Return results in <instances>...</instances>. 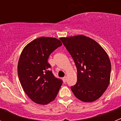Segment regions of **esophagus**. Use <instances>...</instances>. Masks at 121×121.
I'll return each instance as SVG.
<instances>
[{
	"label": "esophagus",
	"instance_id": "obj_1",
	"mask_svg": "<svg viewBox=\"0 0 121 121\" xmlns=\"http://www.w3.org/2000/svg\"><path fill=\"white\" fill-rule=\"evenodd\" d=\"M62 80H63V82H64V83H65L66 81H67V77L65 76L64 78H63Z\"/></svg>",
	"mask_w": 121,
	"mask_h": 121
}]
</instances>
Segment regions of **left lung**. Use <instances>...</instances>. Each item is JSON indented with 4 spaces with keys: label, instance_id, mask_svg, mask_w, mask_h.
Masks as SVG:
<instances>
[{
    "label": "left lung",
    "instance_id": "8db88e82",
    "mask_svg": "<svg viewBox=\"0 0 121 121\" xmlns=\"http://www.w3.org/2000/svg\"><path fill=\"white\" fill-rule=\"evenodd\" d=\"M76 66L77 82L71 87L78 99L94 102L107 88L111 62L104 49L93 39L84 35L60 37Z\"/></svg>",
    "mask_w": 121,
    "mask_h": 121
}]
</instances>
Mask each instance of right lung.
I'll return each mask as SVG.
<instances>
[{
	"mask_svg": "<svg viewBox=\"0 0 121 121\" xmlns=\"http://www.w3.org/2000/svg\"><path fill=\"white\" fill-rule=\"evenodd\" d=\"M54 37H41L28 43L17 65L19 81L23 91L34 102L47 105L56 98L62 81L54 76L48 62L49 56L62 45Z\"/></svg>",
	"mask_w": 121,
	"mask_h": 121,
	"instance_id": "add662e5",
	"label": "right lung"
}]
</instances>
